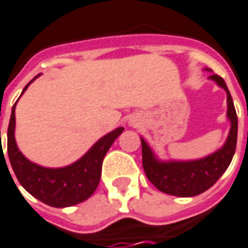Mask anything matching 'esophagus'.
Listing matches in <instances>:
<instances>
[{
    "label": "esophagus",
    "mask_w": 248,
    "mask_h": 248,
    "mask_svg": "<svg viewBox=\"0 0 248 248\" xmlns=\"http://www.w3.org/2000/svg\"><path fill=\"white\" fill-rule=\"evenodd\" d=\"M130 124H133V126H138V121H137V119H131Z\"/></svg>",
    "instance_id": "obj_1"
}]
</instances>
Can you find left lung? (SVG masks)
<instances>
[{
    "label": "left lung",
    "mask_w": 248,
    "mask_h": 248,
    "mask_svg": "<svg viewBox=\"0 0 248 248\" xmlns=\"http://www.w3.org/2000/svg\"><path fill=\"white\" fill-rule=\"evenodd\" d=\"M209 79L226 90L228 106L227 117L231 122L228 138L219 150L200 160L160 161L154 155L153 150L149 148L146 141L141 138L142 166L145 174L149 181L164 193L180 197L197 196L209 189L226 172L232 161L238 138V117L235 106L223 78L214 74L209 76Z\"/></svg>",
    "instance_id": "8db88e82"
}]
</instances>
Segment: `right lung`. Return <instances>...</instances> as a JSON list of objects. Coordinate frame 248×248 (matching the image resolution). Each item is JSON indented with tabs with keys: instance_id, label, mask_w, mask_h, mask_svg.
Masks as SVG:
<instances>
[{
	"instance_id": "add662e5",
	"label": "right lung",
	"mask_w": 248,
	"mask_h": 248,
	"mask_svg": "<svg viewBox=\"0 0 248 248\" xmlns=\"http://www.w3.org/2000/svg\"><path fill=\"white\" fill-rule=\"evenodd\" d=\"M32 82L25 86L22 94ZM16 103L12 108L8 127V155L12 169L22 188L32 196L39 199L40 202L56 208L71 207L87 200L99 184L103 158L114 141L122 134L124 127L112 130L111 133L102 137L80 160L74 164L64 168H44L25 158V155H22L17 148L15 140ZM2 153L3 150H1V154Z\"/></svg>"
}]
</instances>
